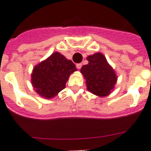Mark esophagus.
<instances>
[{
  "label": "esophagus",
  "instance_id": "34e87169",
  "mask_svg": "<svg viewBox=\"0 0 151 151\" xmlns=\"http://www.w3.org/2000/svg\"><path fill=\"white\" fill-rule=\"evenodd\" d=\"M81 66H82V64L81 63H78L77 65H76V67H77L78 70H80V69L81 68Z\"/></svg>",
  "mask_w": 151,
  "mask_h": 151
}]
</instances>
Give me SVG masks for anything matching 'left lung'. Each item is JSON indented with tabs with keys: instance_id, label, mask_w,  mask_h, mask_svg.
Here are the masks:
<instances>
[{
	"instance_id": "left-lung-1",
	"label": "left lung",
	"mask_w": 151,
	"mask_h": 151,
	"mask_svg": "<svg viewBox=\"0 0 151 151\" xmlns=\"http://www.w3.org/2000/svg\"><path fill=\"white\" fill-rule=\"evenodd\" d=\"M87 60L88 63L81 69L87 89L97 96H107L117 83V76L114 70L100 52L88 55Z\"/></svg>"
}]
</instances>
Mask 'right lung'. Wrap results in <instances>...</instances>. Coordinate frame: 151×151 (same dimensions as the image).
<instances>
[{
  "instance_id": "1",
  "label": "right lung",
  "mask_w": 151,
  "mask_h": 151,
  "mask_svg": "<svg viewBox=\"0 0 151 151\" xmlns=\"http://www.w3.org/2000/svg\"><path fill=\"white\" fill-rule=\"evenodd\" d=\"M76 70L73 62L55 52L34 66L31 84L40 96L52 99L65 88L69 77Z\"/></svg>"
}]
</instances>
